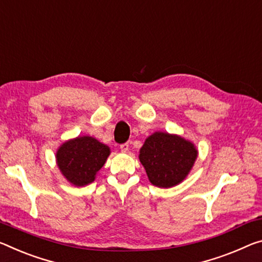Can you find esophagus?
Returning a JSON list of instances; mask_svg holds the SVG:
<instances>
[{
    "label": "esophagus",
    "mask_w": 262,
    "mask_h": 262,
    "mask_svg": "<svg viewBox=\"0 0 262 262\" xmlns=\"http://www.w3.org/2000/svg\"><path fill=\"white\" fill-rule=\"evenodd\" d=\"M120 149H121V151H123V152L128 151V149H129V143H128V142L122 143L121 146H120Z\"/></svg>",
    "instance_id": "obj_1"
}]
</instances>
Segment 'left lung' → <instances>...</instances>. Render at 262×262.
Here are the masks:
<instances>
[{"instance_id":"obj_1","label":"left lung","mask_w":262,"mask_h":262,"mask_svg":"<svg viewBox=\"0 0 262 262\" xmlns=\"http://www.w3.org/2000/svg\"><path fill=\"white\" fill-rule=\"evenodd\" d=\"M139 157L151 184L171 188L188 175L197 159V150L181 136L159 132L146 140Z\"/></svg>"}]
</instances>
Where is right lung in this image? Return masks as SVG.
Segmentation results:
<instances>
[{"label":"right lung","instance_id":"1","mask_svg":"<svg viewBox=\"0 0 262 262\" xmlns=\"http://www.w3.org/2000/svg\"><path fill=\"white\" fill-rule=\"evenodd\" d=\"M110 148L91 136L65 142L57 151V164L66 180L77 186L92 183L102 168Z\"/></svg>","mask_w":262,"mask_h":262}]
</instances>
